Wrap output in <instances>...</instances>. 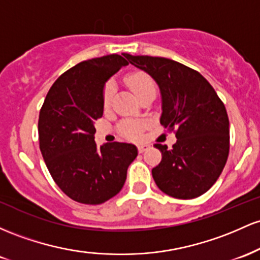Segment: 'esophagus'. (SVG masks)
Here are the masks:
<instances>
[{"label":"esophagus","instance_id":"esophagus-1","mask_svg":"<svg viewBox=\"0 0 260 260\" xmlns=\"http://www.w3.org/2000/svg\"><path fill=\"white\" fill-rule=\"evenodd\" d=\"M148 147H150V146H148V145L142 144V145H139L138 146V150H139L140 153H142V152H145L146 150H148Z\"/></svg>","mask_w":260,"mask_h":260}]
</instances>
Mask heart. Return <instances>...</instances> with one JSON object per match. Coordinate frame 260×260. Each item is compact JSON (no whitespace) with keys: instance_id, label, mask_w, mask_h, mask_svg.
<instances>
[{"instance_id":"obj_1","label":"heart","mask_w":260,"mask_h":260,"mask_svg":"<svg viewBox=\"0 0 260 260\" xmlns=\"http://www.w3.org/2000/svg\"><path fill=\"white\" fill-rule=\"evenodd\" d=\"M127 87L131 89V92L136 95L139 99L148 93H156V84L153 80L148 75L144 72H135L131 74L125 80ZM113 93H114V87L112 83H108L104 87L103 91V106L108 108L112 103ZM145 124L141 121H124L120 125V133L125 138L129 139H139L141 135L142 129H144Z\"/></svg>"}]
</instances>
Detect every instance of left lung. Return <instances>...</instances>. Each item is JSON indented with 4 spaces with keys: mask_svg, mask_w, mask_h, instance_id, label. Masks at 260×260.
Listing matches in <instances>:
<instances>
[{
    "mask_svg": "<svg viewBox=\"0 0 260 260\" xmlns=\"http://www.w3.org/2000/svg\"><path fill=\"white\" fill-rule=\"evenodd\" d=\"M126 57L158 84L159 121L168 130L176 129L171 150L154 144L162 153L152 169L154 182L177 199L200 197L215 184L229 157L230 121L222 101L199 72L183 63L166 57Z\"/></svg>",
    "mask_w": 260,
    "mask_h": 260,
    "instance_id": "8db88e82",
    "label": "left lung"
}]
</instances>
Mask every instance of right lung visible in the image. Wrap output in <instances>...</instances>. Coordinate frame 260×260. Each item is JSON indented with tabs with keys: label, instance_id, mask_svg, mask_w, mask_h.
I'll return each mask as SVG.
<instances>
[{
	"label": "right lung",
	"instance_id": "obj_1",
	"mask_svg": "<svg viewBox=\"0 0 260 260\" xmlns=\"http://www.w3.org/2000/svg\"><path fill=\"white\" fill-rule=\"evenodd\" d=\"M82 61L55 81L40 109L38 131L46 167L72 200L98 205L115 197L138 156L135 145L107 142L98 147L94 122L103 115L104 84L127 54Z\"/></svg>",
	"mask_w": 260,
	"mask_h": 260
}]
</instances>
